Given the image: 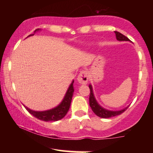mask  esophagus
I'll use <instances>...</instances> for the list:
<instances>
[{"mask_svg": "<svg viewBox=\"0 0 153 153\" xmlns=\"http://www.w3.org/2000/svg\"><path fill=\"white\" fill-rule=\"evenodd\" d=\"M77 80H78L79 83H81V84L87 83L88 80V72L85 71H82L80 72V73L79 74Z\"/></svg>", "mask_w": 153, "mask_h": 153, "instance_id": "34e87169", "label": "esophagus"}]
</instances>
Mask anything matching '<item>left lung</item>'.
I'll list each match as a JSON object with an SVG mask.
<instances>
[{"mask_svg":"<svg viewBox=\"0 0 153 153\" xmlns=\"http://www.w3.org/2000/svg\"><path fill=\"white\" fill-rule=\"evenodd\" d=\"M116 34V37H117V39L119 40V41H129V39H128L127 36L121 34L119 31H114ZM89 88H90L91 93H90V96H89V104H90V106L92 109L93 111L94 112V114L96 115H97L98 117H101V118H111V117H116V116L121 114H122L124 111L127 110V108H124V109L120 110V111H109L103 108V107H101L100 105L98 103L97 101H96V99L94 97V92H93V88L91 85H89Z\"/></svg>","mask_w":153,"mask_h":153,"instance_id":"8db88e82","label":"left lung"}]
</instances>
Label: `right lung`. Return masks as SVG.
<instances>
[{"instance_id": "obj_1", "label": "right lung", "mask_w": 153, "mask_h": 153, "mask_svg": "<svg viewBox=\"0 0 153 153\" xmlns=\"http://www.w3.org/2000/svg\"><path fill=\"white\" fill-rule=\"evenodd\" d=\"M38 31H39V29H36L34 32ZM32 35L34 34H30L28 36H32ZM73 82H74V80H73L71 85L68 88L65 96L62 102L59 103L58 106H56L55 108L47 111H33L30 109V108H27L25 106H24V107H25L26 109L31 114H32L34 117L42 121H45V122H56V121L60 120L67 114L70 108V106H71L72 98H73V92H74Z\"/></svg>"}]
</instances>
